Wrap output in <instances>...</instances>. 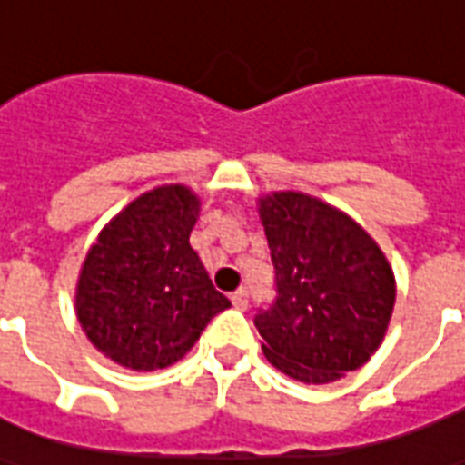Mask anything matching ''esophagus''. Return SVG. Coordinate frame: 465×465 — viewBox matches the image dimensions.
Wrapping results in <instances>:
<instances>
[{
  "label": "esophagus",
  "instance_id": "34e87169",
  "mask_svg": "<svg viewBox=\"0 0 465 465\" xmlns=\"http://www.w3.org/2000/svg\"><path fill=\"white\" fill-rule=\"evenodd\" d=\"M232 302L236 308H242L243 311V308L249 305V291H246V288H239L236 293H232Z\"/></svg>",
  "mask_w": 465,
  "mask_h": 465
}]
</instances>
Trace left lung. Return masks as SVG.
I'll use <instances>...</instances> for the list:
<instances>
[{"mask_svg":"<svg viewBox=\"0 0 465 465\" xmlns=\"http://www.w3.org/2000/svg\"><path fill=\"white\" fill-rule=\"evenodd\" d=\"M261 222L276 273V298L253 318L268 362L308 384L362 367L394 311L380 246L350 216L301 192L261 199Z\"/></svg>","mask_w":465,"mask_h":465,"instance_id":"obj_1","label":"left lung"}]
</instances>
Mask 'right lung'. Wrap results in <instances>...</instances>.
<instances>
[{
  "label": "right lung",
  "instance_id": "add662e5",
  "mask_svg": "<svg viewBox=\"0 0 465 465\" xmlns=\"http://www.w3.org/2000/svg\"><path fill=\"white\" fill-rule=\"evenodd\" d=\"M197 216L187 187H157L127 204L88 251L75 311L113 362L137 372L170 367L232 305L189 246Z\"/></svg>",
  "mask_w": 465,
  "mask_h": 465
}]
</instances>
